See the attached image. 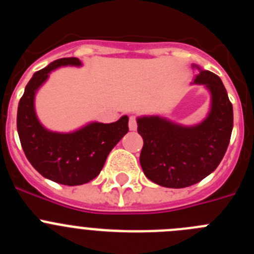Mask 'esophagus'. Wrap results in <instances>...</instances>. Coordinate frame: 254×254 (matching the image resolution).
Wrapping results in <instances>:
<instances>
[{
    "instance_id": "obj_1",
    "label": "esophagus",
    "mask_w": 254,
    "mask_h": 254,
    "mask_svg": "<svg viewBox=\"0 0 254 254\" xmlns=\"http://www.w3.org/2000/svg\"><path fill=\"white\" fill-rule=\"evenodd\" d=\"M128 127H129V129H131V131H136V128H137V120H136V117H134V116L129 117Z\"/></svg>"
}]
</instances>
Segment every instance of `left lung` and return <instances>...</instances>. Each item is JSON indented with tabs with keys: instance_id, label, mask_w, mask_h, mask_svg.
<instances>
[{
	"instance_id": "1",
	"label": "left lung",
	"mask_w": 254,
	"mask_h": 254,
	"mask_svg": "<svg viewBox=\"0 0 254 254\" xmlns=\"http://www.w3.org/2000/svg\"><path fill=\"white\" fill-rule=\"evenodd\" d=\"M194 84L211 93L207 118L193 127L179 126L158 116L137 120L143 138L140 164L145 176L168 188L196 185L223 160L233 131V105L220 77L201 69Z\"/></svg>"
}]
</instances>
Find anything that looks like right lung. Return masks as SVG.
Masks as SVG:
<instances>
[{"label": "right lung", "instance_id": "right-lung-1", "mask_svg": "<svg viewBox=\"0 0 254 254\" xmlns=\"http://www.w3.org/2000/svg\"><path fill=\"white\" fill-rule=\"evenodd\" d=\"M68 64L81 66V62L76 57L61 58L33 75L19 102L16 125L22 150L37 172L60 185L80 186L99 176L109 152L128 132V117L90 123L71 133L44 128L35 114V93L51 71Z\"/></svg>", "mask_w": 254, "mask_h": 254}]
</instances>
